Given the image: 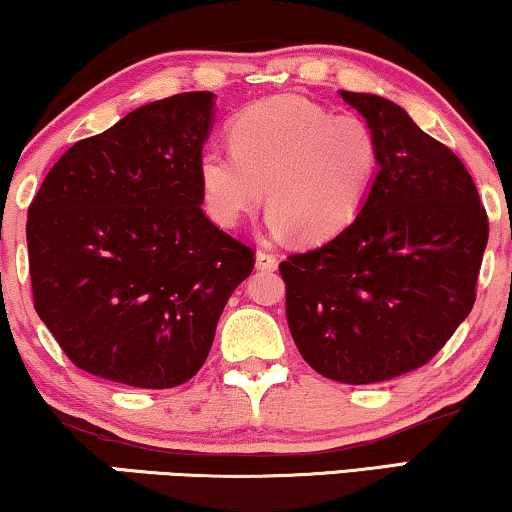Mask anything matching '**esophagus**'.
Returning <instances> with one entry per match:
<instances>
[{
    "label": "esophagus",
    "instance_id": "esophagus-1",
    "mask_svg": "<svg viewBox=\"0 0 512 512\" xmlns=\"http://www.w3.org/2000/svg\"><path fill=\"white\" fill-rule=\"evenodd\" d=\"M255 266H257L259 271H276L278 259H276V255L266 253V250H257V255H255Z\"/></svg>",
    "mask_w": 512,
    "mask_h": 512
}]
</instances>
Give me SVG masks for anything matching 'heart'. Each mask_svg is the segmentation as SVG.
<instances>
[{
    "label": "heart",
    "instance_id": "heart-1",
    "mask_svg": "<svg viewBox=\"0 0 512 512\" xmlns=\"http://www.w3.org/2000/svg\"><path fill=\"white\" fill-rule=\"evenodd\" d=\"M229 139L232 150L211 146L199 157L201 199L222 227L239 225L266 194L273 234L327 241L357 218L378 174V139L362 118L297 95L248 106Z\"/></svg>",
    "mask_w": 512,
    "mask_h": 512
}]
</instances>
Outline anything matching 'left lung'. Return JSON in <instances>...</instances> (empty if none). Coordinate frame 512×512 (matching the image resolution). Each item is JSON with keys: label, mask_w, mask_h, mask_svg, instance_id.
I'll return each instance as SVG.
<instances>
[{"label": "left lung", "mask_w": 512, "mask_h": 512, "mask_svg": "<svg viewBox=\"0 0 512 512\" xmlns=\"http://www.w3.org/2000/svg\"><path fill=\"white\" fill-rule=\"evenodd\" d=\"M380 162L357 218L280 262L301 357L325 378L371 385L420 369L475 304L489 222L462 160L390 99L341 90Z\"/></svg>", "instance_id": "8db88e82"}]
</instances>
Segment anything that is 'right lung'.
<instances>
[{"mask_svg": "<svg viewBox=\"0 0 512 512\" xmlns=\"http://www.w3.org/2000/svg\"><path fill=\"white\" fill-rule=\"evenodd\" d=\"M211 92L127 113L71 146L27 211L32 297L71 362L167 390L204 366L255 250L201 211Z\"/></svg>", "mask_w": 512, "mask_h": 512, "instance_id": "add662e5", "label": "right lung"}]
</instances>
